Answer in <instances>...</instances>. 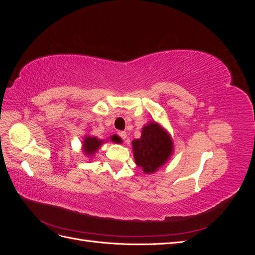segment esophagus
<instances>
[{
  "instance_id": "34e87169",
  "label": "esophagus",
  "mask_w": 255,
  "mask_h": 255,
  "mask_svg": "<svg viewBox=\"0 0 255 255\" xmlns=\"http://www.w3.org/2000/svg\"><path fill=\"white\" fill-rule=\"evenodd\" d=\"M118 134H119V136L122 138L123 140H126V138H127V132H119Z\"/></svg>"
}]
</instances>
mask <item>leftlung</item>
I'll return each mask as SVG.
<instances>
[{
	"instance_id": "left-lung-1",
	"label": "left lung",
	"mask_w": 255,
	"mask_h": 255,
	"mask_svg": "<svg viewBox=\"0 0 255 255\" xmlns=\"http://www.w3.org/2000/svg\"><path fill=\"white\" fill-rule=\"evenodd\" d=\"M136 165L145 173L155 172L172 153V140L155 122L142 128L141 137L132 142Z\"/></svg>"
}]
</instances>
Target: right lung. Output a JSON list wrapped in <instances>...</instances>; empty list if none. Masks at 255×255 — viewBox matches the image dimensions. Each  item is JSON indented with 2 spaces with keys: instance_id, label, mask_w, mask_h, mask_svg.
Returning a JSON list of instances; mask_svg holds the SVG:
<instances>
[{
  "instance_id": "1",
  "label": "right lung",
  "mask_w": 255,
  "mask_h": 255,
  "mask_svg": "<svg viewBox=\"0 0 255 255\" xmlns=\"http://www.w3.org/2000/svg\"><path fill=\"white\" fill-rule=\"evenodd\" d=\"M115 136H113L112 137V140H116L115 139ZM102 140H99L97 137H86L85 138V140H84V143H83V145H84V152L87 154V156H89V155H92V154H94L98 149H99V146L102 144Z\"/></svg>"
}]
</instances>
